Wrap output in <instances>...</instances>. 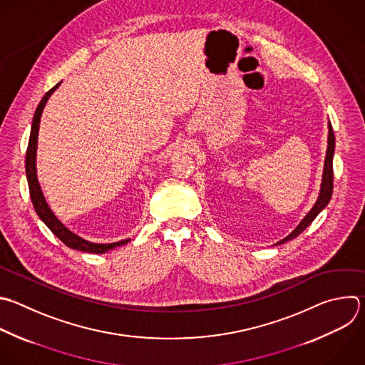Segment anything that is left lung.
<instances>
[{
	"mask_svg": "<svg viewBox=\"0 0 365 365\" xmlns=\"http://www.w3.org/2000/svg\"><path fill=\"white\" fill-rule=\"evenodd\" d=\"M327 155H325V162H324V170H322V179H321V186H319V193L317 197V202L314 203V206L311 207V210L304 216V219L297 225V227L284 239H281L279 242H277L275 245H282L285 242L297 237L301 232H304L311 223L312 220L318 216V213L328 205L331 195H332V159H334V150H335V136L332 132V126L328 121V142H327Z\"/></svg>",
	"mask_w": 365,
	"mask_h": 365,
	"instance_id": "8db88e82",
	"label": "left lung"
}]
</instances>
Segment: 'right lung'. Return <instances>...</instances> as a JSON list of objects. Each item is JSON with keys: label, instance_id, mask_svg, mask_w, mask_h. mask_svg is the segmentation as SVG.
<instances>
[{"label": "right lung", "instance_id": "right-lung-1", "mask_svg": "<svg viewBox=\"0 0 365 365\" xmlns=\"http://www.w3.org/2000/svg\"><path fill=\"white\" fill-rule=\"evenodd\" d=\"M58 84H56L50 91L46 93V96L41 98L34 117H33V125H31V133H30V140H29V149H27V156H26V173H27V182H29V189H30V196L33 206L38 215V217L44 222V225L63 242L64 245H67L71 250H77L81 252L87 254H106L117 247H123L128 242L132 239H121L118 242H111V244H96V242H90L73 230H70L51 210L48 202L46 200V196L43 193L38 176H37V143H38V130H40V121H41V114L43 110L50 98V96L58 88Z\"/></svg>", "mask_w": 365, "mask_h": 365}]
</instances>
